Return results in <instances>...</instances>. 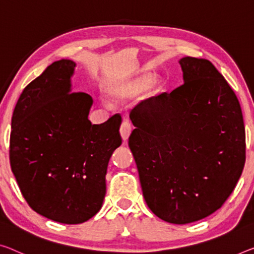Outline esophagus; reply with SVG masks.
<instances>
[{
    "mask_svg": "<svg viewBox=\"0 0 254 254\" xmlns=\"http://www.w3.org/2000/svg\"><path fill=\"white\" fill-rule=\"evenodd\" d=\"M131 132V125L128 120H123L122 126H120V135L124 140H126L128 137H129Z\"/></svg>",
    "mask_w": 254,
    "mask_h": 254,
    "instance_id": "esophagus-1",
    "label": "esophagus"
}]
</instances>
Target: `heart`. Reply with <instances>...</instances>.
<instances>
[{"label":"heart","instance_id":"obj_1","mask_svg":"<svg viewBox=\"0 0 254 254\" xmlns=\"http://www.w3.org/2000/svg\"><path fill=\"white\" fill-rule=\"evenodd\" d=\"M149 83L150 84V86L149 87L150 91L153 93H157L162 87V80L160 78L152 79L151 73L145 72L135 77L130 81H127V83L120 84L118 86L114 87V89H112V95L115 97H119V99L135 96L139 94L140 92H143L148 86Z\"/></svg>","mask_w":254,"mask_h":254}]
</instances>
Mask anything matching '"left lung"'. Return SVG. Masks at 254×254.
Here are the masks:
<instances>
[{
    "mask_svg": "<svg viewBox=\"0 0 254 254\" xmlns=\"http://www.w3.org/2000/svg\"><path fill=\"white\" fill-rule=\"evenodd\" d=\"M184 84L143 101L130 112L128 145L151 211L185 225L217 211L245 163L239 100L206 59L179 60Z\"/></svg>",
    "mask_w": 254,
    "mask_h": 254,
    "instance_id": "8db88e82",
    "label": "left lung"
}]
</instances>
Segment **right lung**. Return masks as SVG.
<instances>
[{"instance_id": "right-lung-1", "label": "right lung", "mask_w": 254, "mask_h": 254, "mask_svg": "<svg viewBox=\"0 0 254 254\" xmlns=\"http://www.w3.org/2000/svg\"><path fill=\"white\" fill-rule=\"evenodd\" d=\"M76 64H50L23 89L15 104L10 135V165L34 211L61 224H81L100 211L105 175L122 145V117L92 125L93 99L71 92Z\"/></svg>"}]
</instances>
